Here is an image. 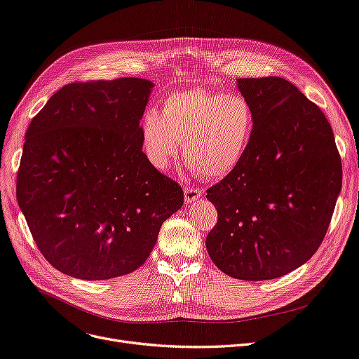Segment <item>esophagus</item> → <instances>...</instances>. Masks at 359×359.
I'll use <instances>...</instances> for the list:
<instances>
[{
    "instance_id": "obj_1",
    "label": "esophagus",
    "mask_w": 359,
    "mask_h": 359,
    "mask_svg": "<svg viewBox=\"0 0 359 359\" xmlns=\"http://www.w3.org/2000/svg\"><path fill=\"white\" fill-rule=\"evenodd\" d=\"M201 196H202V191L196 189V187H187V189H184V202L187 203L198 201Z\"/></svg>"
}]
</instances>
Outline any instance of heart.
<instances>
[{
	"label": "heart",
	"mask_w": 359,
	"mask_h": 359,
	"mask_svg": "<svg viewBox=\"0 0 359 359\" xmlns=\"http://www.w3.org/2000/svg\"><path fill=\"white\" fill-rule=\"evenodd\" d=\"M256 128L255 110L238 93L203 88L165 97L161 113L149 109L141 122L145 153L156 168L165 170L180 151L194 172L225 177L240 165Z\"/></svg>",
	"instance_id": "b5f03b06"
}]
</instances>
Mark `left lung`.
Returning a JSON list of instances; mask_svg holds the SVG:
<instances>
[{
  "mask_svg": "<svg viewBox=\"0 0 359 359\" xmlns=\"http://www.w3.org/2000/svg\"><path fill=\"white\" fill-rule=\"evenodd\" d=\"M255 134L240 165L206 191L218 212L206 250L225 275L268 280L317 252L342 187L333 130L313 102L280 77L238 79Z\"/></svg>",
  "mask_w": 359,
  "mask_h": 359,
  "instance_id": "8db88e82",
  "label": "left lung"
}]
</instances>
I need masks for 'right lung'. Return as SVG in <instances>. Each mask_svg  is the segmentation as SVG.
Instances as JSON below:
<instances>
[{
	"label": "right lung",
	"mask_w": 359,
	"mask_h": 359,
	"mask_svg": "<svg viewBox=\"0 0 359 359\" xmlns=\"http://www.w3.org/2000/svg\"><path fill=\"white\" fill-rule=\"evenodd\" d=\"M153 87L144 79L72 83L27 128L17 202L36 246L65 275L134 272L182 208V187L142 151L140 121Z\"/></svg>",
	"instance_id": "obj_1"
}]
</instances>
